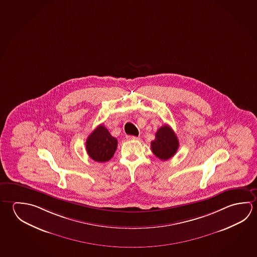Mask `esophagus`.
I'll return each mask as SVG.
<instances>
[{"label": "esophagus", "mask_w": 257, "mask_h": 257, "mask_svg": "<svg viewBox=\"0 0 257 257\" xmlns=\"http://www.w3.org/2000/svg\"><path fill=\"white\" fill-rule=\"evenodd\" d=\"M126 139L129 141H133V140H139V137H136V136H133V135H126Z\"/></svg>", "instance_id": "34e87169"}]
</instances>
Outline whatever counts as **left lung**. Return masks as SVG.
Wrapping results in <instances>:
<instances>
[{
	"mask_svg": "<svg viewBox=\"0 0 257 257\" xmlns=\"http://www.w3.org/2000/svg\"><path fill=\"white\" fill-rule=\"evenodd\" d=\"M179 145V140L174 132L167 124L158 129L155 139L151 143L153 154L162 161H167L174 156Z\"/></svg>",
	"mask_w": 257,
	"mask_h": 257,
	"instance_id": "left-lung-1",
	"label": "left lung"
}]
</instances>
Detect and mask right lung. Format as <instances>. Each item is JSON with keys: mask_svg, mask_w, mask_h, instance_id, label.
<instances>
[{"mask_svg": "<svg viewBox=\"0 0 257 257\" xmlns=\"http://www.w3.org/2000/svg\"><path fill=\"white\" fill-rule=\"evenodd\" d=\"M86 148L87 154L95 162H108L116 151L117 140L103 124H100L87 137Z\"/></svg>", "mask_w": 257, "mask_h": 257, "instance_id": "obj_1", "label": "right lung"}]
</instances>
